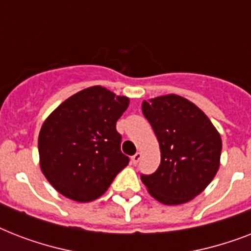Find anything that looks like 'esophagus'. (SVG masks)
<instances>
[{
  "label": "esophagus",
  "instance_id": "1",
  "mask_svg": "<svg viewBox=\"0 0 251 251\" xmlns=\"http://www.w3.org/2000/svg\"><path fill=\"white\" fill-rule=\"evenodd\" d=\"M141 157H142V153L137 152L135 155H133V156H131V163H133V164H137L138 161L141 160Z\"/></svg>",
  "mask_w": 251,
  "mask_h": 251
}]
</instances>
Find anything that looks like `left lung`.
<instances>
[{
  "mask_svg": "<svg viewBox=\"0 0 251 251\" xmlns=\"http://www.w3.org/2000/svg\"><path fill=\"white\" fill-rule=\"evenodd\" d=\"M156 135L161 161L152 175H141L150 194L164 204H181L201 194L220 165L222 138L206 114L178 95L142 102Z\"/></svg>",
  "mask_w": 251,
  "mask_h": 251,
  "instance_id": "8db88e82",
  "label": "left lung"
}]
</instances>
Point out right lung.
Returning a JSON list of instances; mask_svg holds the SVG:
<instances>
[{"mask_svg":"<svg viewBox=\"0 0 251 251\" xmlns=\"http://www.w3.org/2000/svg\"><path fill=\"white\" fill-rule=\"evenodd\" d=\"M129 99L94 86L52 112L39 134L40 167L60 194L76 202L99 198L129 164L116 122Z\"/></svg>","mask_w":251,"mask_h":251,"instance_id":"1","label":"right lung"}]
</instances>
